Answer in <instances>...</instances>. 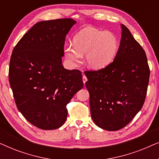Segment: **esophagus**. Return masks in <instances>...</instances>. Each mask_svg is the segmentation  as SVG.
<instances>
[{
  "mask_svg": "<svg viewBox=\"0 0 159 159\" xmlns=\"http://www.w3.org/2000/svg\"><path fill=\"white\" fill-rule=\"evenodd\" d=\"M82 81H83V83L84 84H85V82L88 81V78H87V77L85 75H83L82 76Z\"/></svg>",
  "mask_w": 159,
  "mask_h": 159,
  "instance_id": "34e87169",
  "label": "esophagus"
}]
</instances>
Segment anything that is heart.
<instances>
[{
    "label": "heart",
    "mask_w": 159,
    "mask_h": 159,
    "mask_svg": "<svg viewBox=\"0 0 159 159\" xmlns=\"http://www.w3.org/2000/svg\"><path fill=\"white\" fill-rule=\"evenodd\" d=\"M118 49V40L112 32L85 27L74 37V45H65L64 55L69 64L77 66L81 62L82 55L85 54L87 66L99 70L114 61Z\"/></svg>",
    "instance_id": "heart-1"
}]
</instances>
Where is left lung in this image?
I'll use <instances>...</instances> for the list:
<instances>
[{"label": "left lung", "mask_w": 159, "mask_h": 159, "mask_svg": "<svg viewBox=\"0 0 159 159\" xmlns=\"http://www.w3.org/2000/svg\"><path fill=\"white\" fill-rule=\"evenodd\" d=\"M120 45L114 61L98 71H84L90 114L98 127L116 131L127 125L144 103L150 69L145 51L121 25Z\"/></svg>", "instance_id": "left-lung-1"}]
</instances>
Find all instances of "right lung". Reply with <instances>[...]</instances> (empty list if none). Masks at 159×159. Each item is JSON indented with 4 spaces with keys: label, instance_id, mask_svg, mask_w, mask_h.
<instances>
[{
    "label": "right lung",
    "instance_id": "1",
    "mask_svg": "<svg viewBox=\"0 0 159 159\" xmlns=\"http://www.w3.org/2000/svg\"><path fill=\"white\" fill-rule=\"evenodd\" d=\"M71 19L36 23L13 50L8 78L18 110L42 129H56L67 118L66 105L83 88L80 71L62 65Z\"/></svg>",
    "mask_w": 159,
    "mask_h": 159
}]
</instances>
